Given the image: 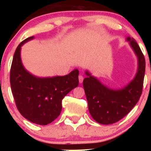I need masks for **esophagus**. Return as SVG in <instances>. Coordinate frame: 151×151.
Wrapping results in <instances>:
<instances>
[{"instance_id":"esophagus-1","label":"esophagus","mask_w":151,"mask_h":151,"mask_svg":"<svg viewBox=\"0 0 151 151\" xmlns=\"http://www.w3.org/2000/svg\"><path fill=\"white\" fill-rule=\"evenodd\" d=\"M83 79H84V77L82 76V75H80L79 76H78V81H79V83H82V82H83Z\"/></svg>"}]
</instances>
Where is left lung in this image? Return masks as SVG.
Instances as JSON below:
<instances>
[{"instance_id": "left-lung-1", "label": "left lung", "mask_w": 151, "mask_h": 151, "mask_svg": "<svg viewBox=\"0 0 151 151\" xmlns=\"http://www.w3.org/2000/svg\"><path fill=\"white\" fill-rule=\"evenodd\" d=\"M131 47L138 57V68L134 79L125 88L113 90L106 87L99 80L85 72L87 78L83 80V87L92 118L103 125L118 122L132 110L139 101L142 93L145 73V59L135 40L127 38Z\"/></svg>"}]
</instances>
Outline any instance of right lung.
Wrapping results in <instances>:
<instances>
[{"label":"right lung","instance_id":"add662e5","mask_svg":"<svg viewBox=\"0 0 151 151\" xmlns=\"http://www.w3.org/2000/svg\"><path fill=\"white\" fill-rule=\"evenodd\" d=\"M29 37L16 49L10 68V82L16 105L21 115L33 123L45 125L55 120L61 113L63 97L78 85V69L64 76L39 78L24 68L21 47L33 39Z\"/></svg>","mask_w":151,"mask_h":151}]
</instances>
